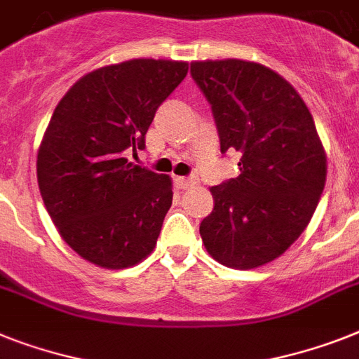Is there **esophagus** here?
<instances>
[{"label": "esophagus", "instance_id": "34e87169", "mask_svg": "<svg viewBox=\"0 0 359 359\" xmlns=\"http://www.w3.org/2000/svg\"><path fill=\"white\" fill-rule=\"evenodd\" d=\"M174 183H176L177 189H182V191H187L189 187H194V185H196V180H191V177H180V176H177L176 180H174Z\"/></svg>", "mask_w": 359, "mask_h": 359}]
</instances>
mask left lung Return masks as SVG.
I'll list each match as a JSON object with an SVG mask.
<instances>
[{
  "mask_svg": "<svg viewBox=\"0 0 359 359\" xmlns=\"http://www.w3.org/2000/svg\"><path fill=\"white\" fill-rule=\"evenodd\" d=\"M211 102L220 150L238 152L240 174L211 187L200 224L207 253L233 269L279 259L303 235L327 182V154L313 117L288 80L257 62H192Z\"/></svg>",
  "mask_w": 359,
  "mask_h": 359,
  "instance_id": "8db88e82",
  "label": "left lung"
}]
</instances>
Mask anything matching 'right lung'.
I'll return each mask as SVG.
<instances>
[{
	"label": "right lung",
	"instance_id": "obj_1",
	"mask_svg": "<svg viewBox=\"0 0 359 359\" xmlns=\"http://www.w3.org/2000/svg\"><path fill=\"white\" fill-rule=\"evenodd\" d=\"M177 60L86 73L53 111L36 159L41 200L60 236L91 264L132 268L152 253L172 205V177L128 161L156 109L187 76Z\"/></svg>",
	"mask_w": 359,
	"mask_h": 359
}]
</instances>
